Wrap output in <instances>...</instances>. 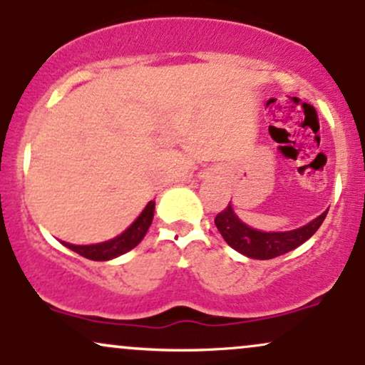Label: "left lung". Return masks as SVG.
Listing matches in <instances>:
<instances>
[{"label":"left lung","mask_w":365,"mask_h":365,"mask_svg":"<svg viewBox=\"0 0 365 365\" xmlns=\"http://www.w3.org/2000/svg\"><path fill=\"white\" fill-rule=\"evenodd\" d=\"M326 215H328V211L322 212L311 223L300 226L297 230H290V232H259V230L247 226L235 215L232 204H228L226 209L215 217V225L232 249L250 259L264 261V259H273L290 252V250L302 245L304 242H307L319 230Z\"/></svg>","instance_id":"obj_1"}]
</instances>
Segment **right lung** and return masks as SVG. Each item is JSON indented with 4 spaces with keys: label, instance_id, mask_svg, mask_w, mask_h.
<instances>
[{
    "label": "right lung",
    "instance_id": "obj_1",
    "mask_svg": "<svg viewBox=\"0 0 365 365\" xmlns=\"http://www.w3.org/2000/svg\"><path fill=\"white\" fill-rule=\"evenodd\" d=\"M154 206H156V202L150 200L148 206L144 207V211L140 212V216L137 217L121 235L111 238V240L92 245H73L66 244V242H61V244L68 247L73 252L81 254L82 257L91 259V261H110V259L118 257V255L128 252L133 247L140 244V240L145 237V233H148L150 223H153Z\"/></svg>",
    "mask_w": 365,
    "mask_h": 365
}]
</instances>
